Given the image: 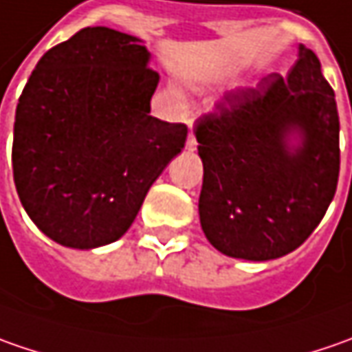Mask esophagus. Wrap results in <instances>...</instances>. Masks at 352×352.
<instances>
[{"label":"esophagus","instance_id":"obj_1","mask_svg":"<svg viewBox=\"0 0 352 352\" xmlns=\"http://www.w3.org/2000/svg\"><path fill=\"white\" fill-rule=\"evenodd\" d=\"M197 142H196V137H194V133L190 131V135H188V142H186V148L188 151H196Z\"/></svg>","mask_w":352,"mask_h":352}]
</instances>
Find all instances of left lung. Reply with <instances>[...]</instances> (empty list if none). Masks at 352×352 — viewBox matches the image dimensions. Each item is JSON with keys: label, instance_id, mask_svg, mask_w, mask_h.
I'll return each mask as SVG.
<instances>
[{"label": "left lung", "instance_id": "left-lung-1", "mask_svg": "<svg viewBox=\"0 0 352 352\" xmlns=\"http://www.w3.org/2000/svg\"><path fill=\"white\" fill-rule=\"evenodd\" d=\"M199 223L219 252L272 261L314 233L339 180V113L314 50L286 78L227 94L196 121Z\"/></svg>", "mask_w": 352, "mask_h": 352}]
</instances>
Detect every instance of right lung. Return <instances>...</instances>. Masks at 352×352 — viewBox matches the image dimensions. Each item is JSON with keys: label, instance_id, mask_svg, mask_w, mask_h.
Here are the masks:
<instances>
[{"label": "right lung", "instance_id": "right-lung-1", "mask_svg": "<svg viewBox=\"0 0 352 352\" xmlns=\"http://www.w3.org/2000/svg\"><path fill=\"white\" fill-rule=\"evenodd\" d=\"M141 38L86 27L38 60L13 129V180L33 223L70 249L127 233L188 127L151 116L158 74Z\"/></svg>", "mask_w": 352, "mask_h": 352}]
</instances>
